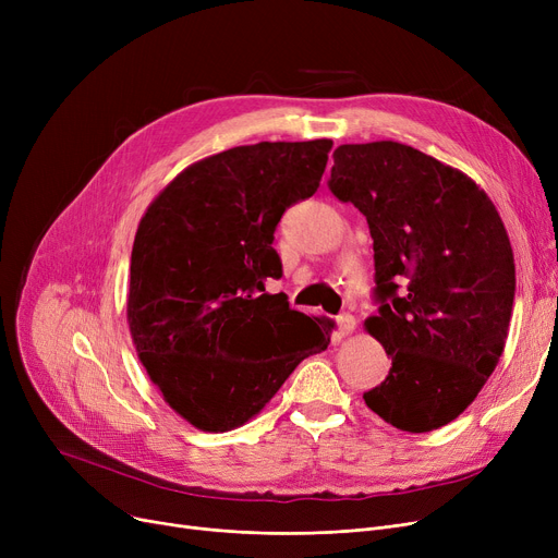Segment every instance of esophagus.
<instances>
[{"label": "esophagus", "instance_id": "obj_1", "mask_svg": "<svg viewBox=\"0 0 558 558\" xmlns=\"http://www.w3.org/2000/svg\"><path fill=\"white\" fill-rule=\"evenodd\" d=\"M355 318L350 316V314H341V316H337V332H335V337L337 339H341V337H348L350 332L355 330Z\"/></svg>", "mask_w": 558, "mask_h": 558}]
</instances>
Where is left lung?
I'll return each instance as SVG.
<instances>
[{
    "label": "left lung",
    "instance_id": "1",
    "mask_svg": "<svg viewBox=\"0 0 558 558\" xmlns=\"http://www.w3.org/2000/svg\"><path fill=\"white\" fill-rule=\"evenodd\" d=\"M328 187L373 238L377 314L364 326L391 368L364 400L398 429L444 427L505 350L515 296L505 223L465 173L391 140L341 144Z\"/></svg>",
    "mask_w": 558,
    "mask_h": 558
}]
</instances>
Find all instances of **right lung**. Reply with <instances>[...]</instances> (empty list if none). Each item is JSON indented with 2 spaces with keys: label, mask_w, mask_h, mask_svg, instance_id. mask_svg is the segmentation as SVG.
<instances>
[{
  "label": "right lung",
  "mask_w": 558,
  "mask_h": 558,
  "mask_svg": "<svg viewBox=\"0 0 558 558\" xmlns=\"http://www.w3.org/2000/svg\"><path fill=\"white\" fill-rule=\"evenodd\" d=\"M332 140L257 142L194 162L144 213L131 253L129 326L142 366L203 432L244 425L330 326L264 282L282 278L274 232L310 198Z\"/></svg>",
  "instance_id": "add662e5"
}]
</instances>
